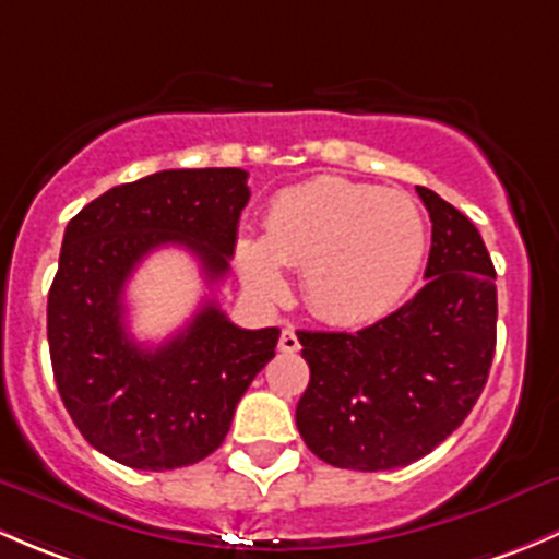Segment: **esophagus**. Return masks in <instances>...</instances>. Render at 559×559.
<instances>
[{
  "label": "esophagus",
  "instance_id": "esophagus-1",
  "mask_svg": "<svg viewBox=\"0 0 559 559\" xmlns=\"http://www.w3.org/2000/svg\"><path fill=\"white\" fill-rule=\"evenodd\" d=\"M298 349H301V342H298V336H296V331H293V325H287L285 331L280 333V353L293 355V353H298Z\"/></svg>",
  "mask_w": 559,
  "mask_h": 559
}]
</instances>
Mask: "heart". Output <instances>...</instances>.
I'll list each match as a JSON object with an SVG mask.
<instances>
[{"label": "heart", "mask_w": 559, "mask_h": 559, "mask_svg": "<svg viewBox=\"0 0 559 559\" xmlns=\"http://www.w3.org/2000/svg\"><path fill=\"white\" fill-rule=\"evenodd\" d=\"M263 228V239L237 241L245 285L258 296H280L282 263L304 269L309 309L333 325H364L393 312L428 250L412 195L344 177H314L280 191Z\"/></svg>", "instance_id": "b5f03b06"}]
</instances>
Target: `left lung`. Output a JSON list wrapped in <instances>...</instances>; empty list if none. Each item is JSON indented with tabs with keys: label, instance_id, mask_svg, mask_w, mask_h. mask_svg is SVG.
Instances as JSON below:
<instances>
[{
	"label": "left lung",
	"instance_id": "obj_1",
	"mask_svg": "<svg viewBox=\"0 0 559 559\" xmlns=\"http://www.w3.org/2000/svg\"><path fill=\"white\" fill-rule=\"evenodd\" d=\"M433 223L425 287L355 333L298 331L309 384L296 406L307 447L353 471L404 468L468 417L495 355V266L474 223L417 186Z\"/></svg>",
	"mask_w": 559,
	"mask_h": 559
}]
</instances>
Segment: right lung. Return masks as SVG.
<instances>
[{
  "mask_svg": "<svg viewBox=\"0 0 559 559\" xmlns=\"http://www.w3.org/2000/svg\"><path fill=\"white\" fill-rule=\"evenodd\" d=\"M247 201L245 169H166L109 188L69 221L48 293L56 388L83 439L129 468L215 452L274 358L280 328L234 325L212 298L158 347L126 328V282L158 247L191 252L210 285L226 277Z\"/></svg>",
  "mask_w": 559,
  "mask_h": 559,
  "instance_id": "add662e5",
  "label": "right lung"
}]
</instances>
